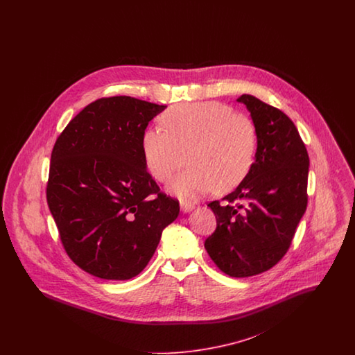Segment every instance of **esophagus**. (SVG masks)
<instances>
[{"label": "esophagus", "mask_w": 355, "mask_h": 355, "mask_svg": "<svg viewBox=\"0 0 355 355\" xmlns=\"http://www.w3.org/2000/svg\"><path fill=\"white\" fill-rule=\"evenodd\" d=\"M194 202H191V201H185V200H182L181 201V210L182 211H190V210H193L194 209Z\"/></svg>", "instance_id": "esophagus-1"}]
</instances>
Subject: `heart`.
Masks as SVG:
<instances>
[{
    "label": "heart",
    "mask_w": 355,
    "mask_h": 355,
    "mask_svg": "<svg viewBox=\"0 0 355 355\" xmlns=\"http://www.w3.org/2000/svg\"><path fill=\"white\" fill-rule=\"evenodd\" d=\"M166 132L148 130L142 139L146 168L158 182H168L181 200H193L213 189L229 191L253 168L258 132L253 119L220 102L185 103L170 107L161 117Z\"/></svg>",
    "instance_id": "obj_1"
}]
</instances>
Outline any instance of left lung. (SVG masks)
<instances>
[{
	"label": "left lung",
	"mask_w": 355,
	"mask_h": 355,
	"mask_svg": "<svg viewBox=\"0 0 355 355\" xmlns=\"http://www.w3.org/2000/svg\"><path fill=\"white\" fill-rule=\"evenodd\" d=\"M258 132L255 161L236 190L207 206L217 227L205 249L220 271L245 278L268 271L287 253L307 207L309 154L294 122L242 94Z\"/></svg>",
	"instance_id": "left-lung-1"
}]
</instances>
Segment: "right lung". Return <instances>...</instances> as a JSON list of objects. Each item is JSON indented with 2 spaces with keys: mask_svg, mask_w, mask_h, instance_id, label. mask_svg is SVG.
Segmentation results:
<instances>
[{
  "mask_svg": "<svg viewBox=\"0 0 355 355\" xmlns=\"http://www.w3.org/2000/svg\"><path fill=\"white\" fill-rule=\"evenodd\" d=\"M165 107L103 97L85 106L53 146L48 206L69 258L94 277L138 275L180 214L178 200L159 190L142 152L148 123Z\"/></svg>",
  "mask_w": 355,
  "mask_h": 355,
  "instance_id": "1",
  "label": "right lung"
}]
</instances>
